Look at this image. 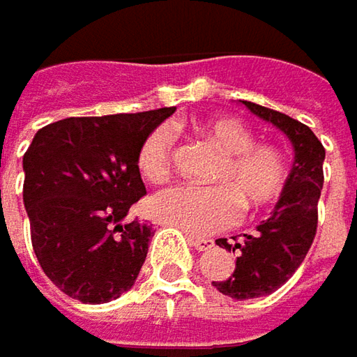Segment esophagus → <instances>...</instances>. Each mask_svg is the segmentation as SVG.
<instances>
[{"mask_svg": "<svg viewBox=\"0 0 357 357\" xmlns=\"http://www.w3.org/2000/svg\"><path fill=\"white\" fill-rule=\"evenodd\" d=\"M189 243H191L195 250H199V252H207L213 242L211 240H205V238H195V236H189Z\"/></svg>", "mask_w": 357, "mask_h": 357, "instance_id": "1", "label": "esophagus"}]
</instances>
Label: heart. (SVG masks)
Returning <instances> with one entry per match:
<instances>
[{
  "label": "heart",
  "instance_id": "heart-1",
  "mask_svg": "<svg viewBox=\"0 0 357 357\" xmlns=\"http://www.w3.org/2000/svg\"><path fill=\"white\" fill-rule=\"evenodd\" d=\"M197 130L223 154L213 187L174 185L148 201L150 215L192 236H209L231 225L242 211L274 203L287 187L289 162L280 148L254 142L252 130L234 115H213L197 123ZM174 132L158 126L142 142L138 168L150 183H162L172 168Z\"/></svg>",
  "mask_w": 357,
  "mask_h": 357
}]
</instances>
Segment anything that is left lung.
<instances>
[{
	"label": "left lung",
	"mask_w": 357,
	"mask_h": 357,
	"mask_svg": "<svg viewBox=\"0 0 357 357\" xmlns=\"http://www.w3.org/2000/svg\"><path fill=\"white\" fill-rule=\"evenodd\" d=\"M242 103L252 114L284 132L294 148V165L272 215L254 234H243L242 242L234 245L225 238L217 240L219 248L238 250V258L231 276L215 280L213 287L238 301L274 293L303 264L317 234V203L325 160V148L311 128L258 103Z\"/></svg>",
	"instance_id": "left-lung-1"
}]
</instances>
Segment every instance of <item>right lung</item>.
<instances>
[{
  "label": "right lung",
  "mask_w": 357,
  "mask_h": 357,
  "mask_svg": "<svg viewBox=\"0 0 357 357\" xmlns=\"http://www.w3.org/2000/svg\"><path fill=\"white\" fill-rule=\"evenodd\" d=\"M172 114L66 117L36 132L24 154V207L40 266L64 294L101 305L134 287L154 234L126 219L146 195L138 152Z\"/></svg>",
  "instance_id": "add662e5"
}]
</instances>
